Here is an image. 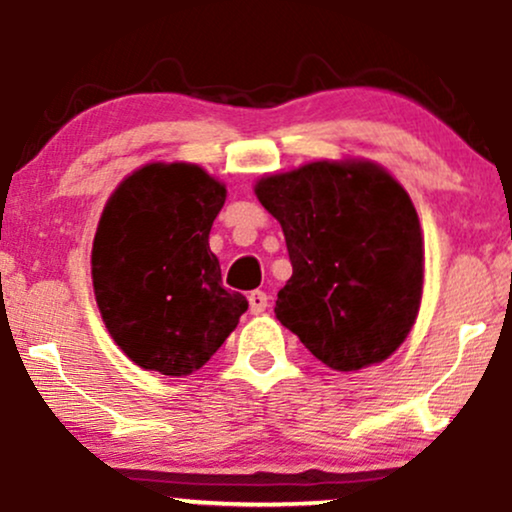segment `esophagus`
<instances>
[{
  "instance_id": "34e87169",
  "label": "esophagus",
  "mask_w": 512,
  "mask_h": 512,
  "mask_svg": "<svg viewBox=\"0 0 512 512\" xmlns=\"http://www.w3.org/2000/svg\"><path fill=\"white\" fill-rule=\"evenodd\" d=\"M267 293L264 291H252L250 296H248V303H250V313L252 315H260V313H264V310H267Z\"/></svg>"
}]
</instances>
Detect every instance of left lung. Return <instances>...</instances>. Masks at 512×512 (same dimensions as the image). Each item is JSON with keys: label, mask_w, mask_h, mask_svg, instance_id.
Returning a JSON list of instances; mask_svg holds the SVG:
<instances>
[{"label": "left lung", "mask_w": 512, "mask_h": 512, "mask_svg": "<svg viewBox=\"0 0 512 512\" xmlns=\"http://www.w3.org/2000/svg\"><path fill=\"white\" fill-rule=\"evenodd\" d=\"M293 267L274 313L332 370L385 361L414 327L424 238L404 187L368 161H315L262 178Z\"/></svg>", "instance_id": "left-lung-1"}]
</instances>
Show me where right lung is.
I'll list each match as a JSON object with an SVG mask.
<instances>
[{
	"label": "right lung",
	"mask_w": 512,
	"mask_h": 512,
	"mask_svg": "<svg viewBox=\"0 0 512 512\" xmlns=\"http://www.w3.org/2000/svg\"><path fill=\"white\" fill-rule=\"evenodd\" d=\"M226 187L192 163H149L117 185L91 252L96 303L110 337L137 366L190 375L248 310L223 289L209 250Z\"/></svg>",
	"instance_id": "add662e5"
}]
</instances>
